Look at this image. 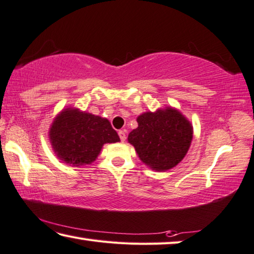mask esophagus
I'll list each match as a JSON object with an SVG mask.
<instances>
[{"label":"esophagus","instance_id":"1","mask_svg":"<svg viewBox=\"0 0 254 254\" xmlns=\"http://www.w3.org/2000/svg\"><path fill=\"white\" fill-rule=\"evenodd\" d=\"M119 136H120V139H121V141H122V142L126 141V139H127L126 131H123V130H120V131H119Z\"/></svg>","mask_w":254,"mask_h":254}]
</instances>
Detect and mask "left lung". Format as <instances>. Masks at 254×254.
Returning <instances> with one entry per match:
<instances>
[{"label": "left lung", "mask_w": 254, "mask_h": 254, "mask_svg": "<svg viewBox=\"0 0 254 254\" xmlns=\"http://www.w3.org/2000/svg\"><path fill=\"white\" fill-rule=\"evenodd\" d=\"M136 121L137 127L130 132L127 141L143 163L162 172L181 162L193 137L191 123L181 112L168 107L142 113Z\"/></svg>", "instance_id": "1"}]
</instances>
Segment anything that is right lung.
I'll list each match as a JSON object with an SVG mask.
<instances>
[{
  "label": "right lung",
  "mask_w": 254,
  "mask_h": 254,
  "mask_svg": "<svg viewBox=\"0 0 254 254\" xmlns=\"http://www.w3.org/2000/svg\"><path fill=\"white\" fill-rule=\"evenodd\" d=\"M49 137L58 158L76 167L94 162L105 143L120 141L109 120L73 108L58 114Z\"/></svg>",
  "instance_id": "right-lung-1"
}]
</instances>
